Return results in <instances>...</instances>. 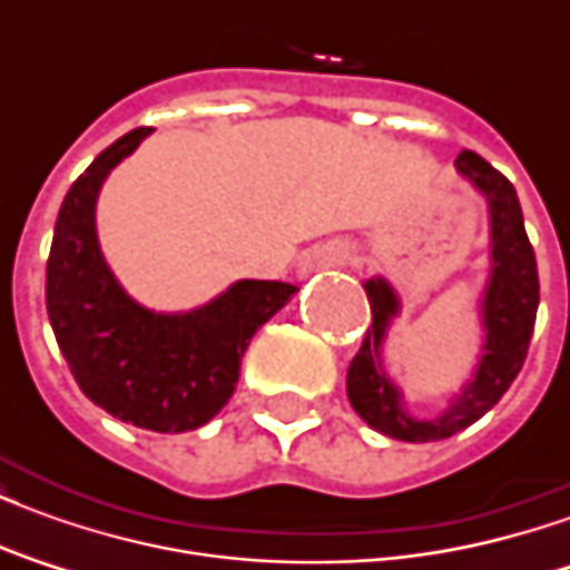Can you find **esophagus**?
<instances>
[{"label": "esophagus", "mask_w": 570, "mask_h": 570, "mask_svg": "<svg viewBox=\"0 0 570 570\" xmlns=\"http://www.w3.org/2000/svg\"><path fill=\"white\" fill-rule=\"evenodd\" d=\"M342 262V253L333 247H321V249H311L308 259L302 262V274L317 272V268H330V265H338Z\"/></svg>", "instance_id": "34e87169"}]
</instances>
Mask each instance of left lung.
<instances>
[{"label":"left lung","instance_id":"left-lung-1","mask_svg":"<svg viewBox=\"0 0 570 570\" xmlns=\"http://www.w3.org/2000/svg\"><path fill=\"white\" fill-rule=\"evenodd\" d=\"M458 174L489 204V284L479 298L482 321V357L473 379L452 396V403L433 419L412 415L403 403V391L384 372L382 347L391 323L400 314V296L384 277L363 281L370 296L372 326L347 366V400L360 419L391 440L433 442L470 428L489 412L513 384L528 354V342L538 317L540 284L534 249L525 235L522 207L513 183L498 174L476 151L464 149L454 158Z\"/></svg>","mask_w":570,"mask_h":570}]
</instances>
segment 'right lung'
<instances>
[{
  "label": "right lung",
  "instance_id": "add662e5",
  "mask_svg": "<svg viewBox=\"0 0 570 570\" xmlns=\"http://www.w3.org/2000/svg\"><path fill=\"white\" fill-rule=\"evenodd\" d=\"M149 134H125L67 191L48 256L45 305L81 394L134 428L186 433L228 403L249 338L296 286L237 281L183 314L151 311L128 296L97 240V198L112 167Z\"/></svg>",
  "mask_w": 570,
  "mask_h": 570
}]
</instances>
